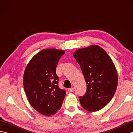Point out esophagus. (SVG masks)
<instances>
[{
  "instance_id": "esophagus-1",
  "label": "esophagus",
  "mask_w": 133,
  "mask_h": 133,
  "mask_svg": "<svg viewBox=\"0 0 133 133\" xmlns=\"http://www.w3.org/2000/svg\"><path fill=\"white\" fill-rule=\"evenodd\" d=\"M74 90H75L74 88H70V89H69L68 91L70 92H74Z\"/></svg>"
}]
</instances>
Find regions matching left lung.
Here are the masks:
<instances>
[{"label":"left lung","instance_id":"8db88e82","mask_svg":"<svg viewBox=\"0 0 133 133\" xmlns=\"http://www.w3.org/2000/svg\"><path fill=\"white\" fill-rule=\"evenodd\" d=\"M73 56L87 84L85 94L79 97L81 106L87 111H98L111 101L116 91L118 74L113 62L97 45L78 49Z\"/></svg>","mask_w":133,"mask_h":133}]
</instances>
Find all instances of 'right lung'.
<instances>
[{"label": "right lung", "mask_w": 133, "mask_h": 133, "mask_svg": "<svg viewBox=\"0 0 133 133\" xmlns=\"http://www.w3.org/2000/svg\"><path fill=\"white\" fill-rule=\"evenodd\" d=\"M64 51L43 49L34 56L24 72L23 86L27 99L34 109L47 116L61 109L66 91L58 86L56 68Z\"/></svg>", "instance_id": "add662e5"}]
</instances>
